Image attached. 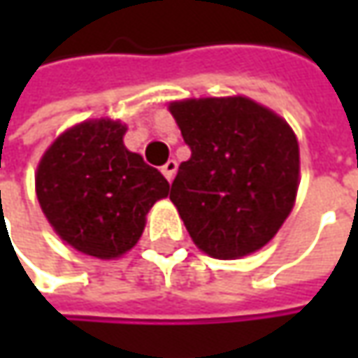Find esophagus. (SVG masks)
<instances>
[{
	"label": "esophagus",
	"mask_w": 358,
	"mask_h": 358,
	"mask_svg": "<svg viewBox=\"0 0 358 358\" xmlns=\"http://www.w3.org/2000/svg\"><path fill=\"white\" fill-rule=\"evenodd\" d=\"M161 173L165 175V179H167V181H173V177H175V173H177V161L169 159V161L161 167Z\"/></svg>",
	"instance_id": "esophagus-1"
}]
</instances>
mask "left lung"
<instances>
[{
    "mask_svg": "<svg viewBox=\"0 0 358 358\" xmlns=\"http://www.w3.org/2000/svg\"><path fill=\"white\" fill-rule=\"evenodd\" d=\"M169 111L191 149L169 193L191 239L215 259L255 253L295 203L293 129L247 97L175 101Z\"/></svg>",
    "mask_w": 358,
    "mask_h": 358,
    "instance_id": "8db88e82",
    "label": "left lung"
}]
</instances>
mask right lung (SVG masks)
<instances>
[{
  "mask_svg": "<svg viewBox=\"0 0 358 358\" xmlns=\"http://www.w3.org/2000/svg\"><path fill=\"white\" fill-rule=\"evenodd\" d=\"M125 125L79 123L49 147L35 175L43 213L65 243L97 259L119 257L139 241L145 215L169 183L123 145Z\"/></svg>",
  "mask_w": 358,
  "mask_h": 358,
  "instance_id": "add662e5",
  "label": "right lung"
}]
</instances>
